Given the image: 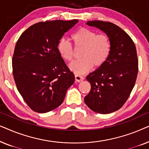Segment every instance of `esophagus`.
<instances>
[{
    "mask_svg": "<svg viewBox=\"0 0 149 149\" xmlns=\"http://www.w3.org/2000/svg\"><path fill=\"white\" fill-rule=\"evenodd\" d=\"M75 80H76L77 82H81V81L84 80V78H83V77L80 76V75L75 74Z\"/></svg>",
    "mask_w": 149,
    "mask_h": 149,
    "instance_id": "1",
    "label": "esophagus"
}]
</instances>
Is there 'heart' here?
<instances>
[{
    "instance_id": "b5f03b06",
    "label": "heart",
    "mask_w": 149,
    "mask_h": 149,
    "mask_svg": "<svg viewBox=\"0 0 149 149\" xmlns=\"http://www.w3.org/2000/svg\"><path fill=\"white\" fill-rule=\"evenodd\" d=\"M74 48L81 50V60L69 64L70 70L76 74H83L95 67L102 66L108 60L111 52V42L107 34H97L93 30L81 28L71 36ZM58 51L64 60L70 62L73 59L74 50L66 39H61L58 44Z\"/></svg>"
}]
</instances>
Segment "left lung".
Instances as JSON below:
<instances>
[{"instance_id":"1","label":"left lung","mask_w":149,"mask_h":149,"mask_svg":"<svg viewBox=\"0 0 149 149\" xmlns=\"http://www.w3.org/2000/svg\"><path fill=\"white\" fill-rule=\"evenodd\" d=\"M87 24L107 34L111 52L104 64L87 76L91 90L85 103L97 113H113L123 107L135 85L138 71L135 44L124 30L111 22L97 20Z\"/></svg>"}]
</instances>
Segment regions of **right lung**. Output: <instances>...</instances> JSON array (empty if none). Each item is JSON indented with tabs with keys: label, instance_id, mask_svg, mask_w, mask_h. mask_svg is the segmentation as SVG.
Returning <instances> with one entry per match:
<instances>
[{
	"label": "right lung",
	"instance_id": "right-lung-1",
	"mask_svg": "<svg viewBox=\"0 0 149 149\" xmlns=\"http://www.w3.org/2000/svg\"><path fill=\"white\" fill-rule=\"evenodd\" d=\"M79 20L39 22L25 30L15 45L12 59L16 86L32 111L45 113L64 101L74 82L58 51L60 40Z\"/></svg>",
	"mask_w": 149,
	"mask_h": 149
}]
</instances>
